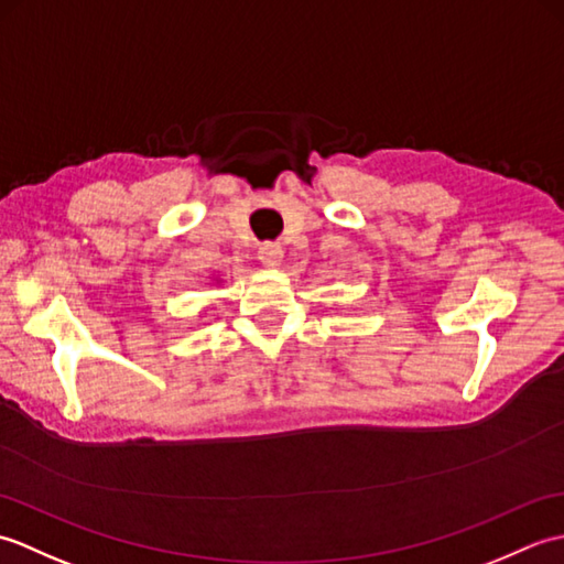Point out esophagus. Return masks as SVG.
<instances>
[{"instance_id": "obj_1", "label": "esophagus", "mask_w": 564, "mask_h": 564, "mask_svg": "<svg viewBox=\"0 0 564 564\" xmlns=\"http://www.w3.org/2000/svg\"><path fill=\"white\" fill-rule=\"evenodd\" d=\"M281 259H283V249L275 242H263L259 247V261L263 267H279Z\"/></svg>"}]
</instances>
